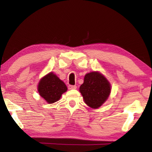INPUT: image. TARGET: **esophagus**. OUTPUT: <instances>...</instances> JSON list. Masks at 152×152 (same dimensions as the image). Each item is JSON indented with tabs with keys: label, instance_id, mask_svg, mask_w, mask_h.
Masks as SVG:
<instances>
[{
	"label": "esophagus",
	"instance_id": "34e87169",
	"mask_svg": "<svg viewBox=\"0 0 152 152\" xmlns=\"http://www.w3.org/2000/svg\"><path fill=\"white\" fill-rule=\"evenodd\" d=\"M77 88L76 86L75 85H69L68 86V89L72 90V89H76Z\"/></svg>",
	"mask_w": 152,
	"mask_h": 152
}]
</instances>
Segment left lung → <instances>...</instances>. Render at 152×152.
<instances>
[{
	"label": "left lung",
	"mask_w": 152,
	"mask_h": 152,
	"mask_svg": "<svg viewBox=\"0 0 152 152\" xmlns=\"http://www.w3.org/2000/svg\"><path fill=\"white\" fill-rule=\"evenodd\" d=\"M111 87L107 79L99 72H92L84 76L80 92L85 103L92 109L99 108L109 98Z\"/></svg>",
	"instance_id": "obj_1"
}]
</instances>
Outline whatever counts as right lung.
Segmentation results:
<instances>
[{
    "label": "right lung",
    "mask_w": 152,
    "mask_h": 152,
    "mask_svg": "<svg viewBox=\"0 0 152 152\" xmlns=\"http://www.w3.org/2000/svg\"><path fill=\"white\" fill-rule=\"evenodd\" d=\"M37 88L40 96L50 104L60 100L61 94L68 89L64 82L53 72L48 74L40 80Z\"/></svg>",
    "instance_id": "obj_1"
}]
</instances>
